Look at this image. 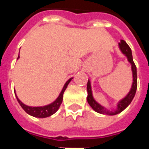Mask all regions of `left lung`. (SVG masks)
<instances>
[{
    "label": "left lung",
    "instance_id": "1",
    "mask_svg": "<svg viewBox=\"0 0 149 149\" xmlns=\"http://www.w3.org/2000/svg\"><path fill=\"white\" fill-rule=\"evenodd\" d=\"M119 49L120 50V52L127 57L128 61L131 65L132 72V84L131 88L128 92V93L125 96L123 99L119 100L116 104V108L115 109H107L103 105H101L100 104L97 102V100L94 99L93 95V91H92V86H91L90 80L88 81L87 84V91H88V97L87 100L88 103L89 104V105L92 107V109L95 112L104 114V115H109V116H114L118 114L120 112L127 108L130 104L132 99L134 98L136 91L137 88V74H136V67L132 59V50L130 47L128 45V44L125 42L124 40H121L120 42L118 44Z\"/></svg>",
    "mask_w": 149,
    "mask_h": 149
}]
</instances>
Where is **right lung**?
<instances>
[{"instance_id": "1", "label": "right lung", "mask_w": 149, "mask_h": 149, "mask_svg": "<svg viewBox=\"0 0 149 149\" xmlns=\"http://www.w3.org/2000/svg\"><path fill=\"white\" fill-rule=\"evenodd\" d=\"M20 58V56H18L17 59ZM72 77L68 79V81L65 82L64 87L61 91V93L59 94V96L57 97V98L53 102H52L51 104H49L47 105H44V106H38V107H33V106H29V105H26L24 104L23 102H21L20 99L18 98L17 94H16V91L14 90L15 95H16V97H17V100L18 103L20 104V105L21 106V108L27 112L29 115L32 116H34V117H38V118H45V117H48V116H52V114H54L57 110L59 109V108L61 106V104L62 103V100H63V95H64V93H65V89L68 87V84L70 83V81H72Z\"/></svg>"}]
</instances>
